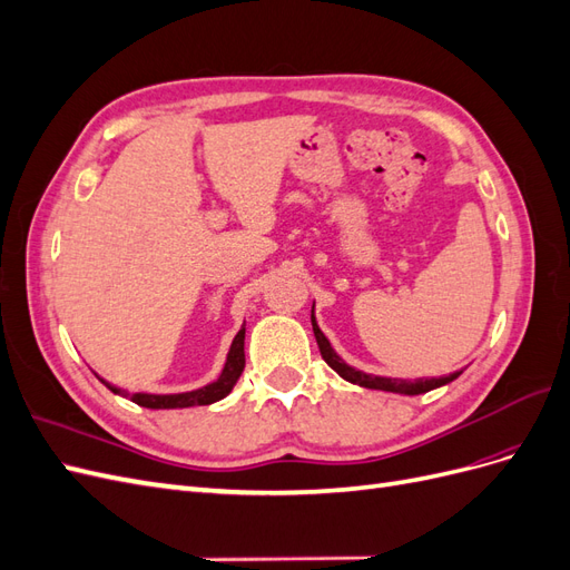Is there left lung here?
I'll list each match as a JSON object with an SVG mask.
<instances>
[{"label": "left lung", "instance_id": "left-lung-1", "mask_svg": "<svg viewBox=\"0 0 570 570\" xmlns=\"http://www.w3.org/2000/svg\"><path fill=\"white\" fill-rule=\"evenodd\" d=\"M314 306H316V302H314ZM314 306H312V325H314V335H316V342H318L321 356H323V361H325L327 366H331L340 377H344V381L352 383V385L413 396V394H425V392H430V390H438V387H442V385H446V383H452V381H456V377L463 373V371H454V373H450V375H440V377H416V381H406V377L371 375V373L358 371V368L350 366L347 361H344V358L333 350L331 340H327V337L323 335V331L318 327V321H316V314H314Z\"/></svg>", "mask_w": 570, "mask_h": 570}]
</instances>
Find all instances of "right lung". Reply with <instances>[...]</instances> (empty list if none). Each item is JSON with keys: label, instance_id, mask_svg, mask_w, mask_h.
I'll use <instances>...</instances> for the list:
<instances>
[{"label": "right lung", "instance_id": "right-lung-1", "mask_svg": "<svg viewBox=\"0 0 570 570\" xmlns=\"http://www.w3.org/2000/svg\"><path fill=\"white\" fill-rule=\"evenodd\" d=\"M245 371V325L239 327V333L233 337V344L228 350L226 356V364H223L220 373L216 381L206 383L197 390H189V392H174V394H157V392H130L124 390L118 385H111L105 377H97L101 383H105L114 394L118 396H126V400L140 404L145 409H187V406H206V404H214L220 402L223 396H228L235 387V383L239 381V375Z\"/></svg>", "mask_w": 570, "mask_h": 570}]
</instances>
